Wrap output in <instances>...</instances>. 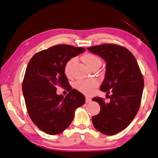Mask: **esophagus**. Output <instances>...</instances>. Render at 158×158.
I'll list each match as a JSON object with an SVG mask.
<instances>
[{
	"instance_id": "obj_1",
	"label": "esophagus",
	"mask_w": 158,
	"mask_h": 158,
	"mask_svg": "<svg viewBox=\"0 0 158 158\" xmlns=\"http://www.w3.org/2000/svg\"><path fill=\"white\" fill-rule=\"evenodd\" d=\"M85 102H86V103H89V102H91V98H89V97H86Z\"/></svg>"
}]
</instances>
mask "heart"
<instances>
[{"instance_id": "heart-1", "label": "heart", "mask_w": 158, "mask_h": 158, "mask_svg": "<svg viewBox=\"0 0 158 158\" xmlns=\"http://www.w3.org/2000/svg\"><path fill=\"white\" fill-rule=\"evenodd\" d=\"M82 59L83 62L87 64V66L89 68H91L94 65L101 64L100 58L98 57L97 56L92 54V53H85L82 56ZM76 62V58H72L68 60L64 65V73L66 76H69L71 73L73 65ZM99 84V82L96 79H91V80H78L76 82L75 87L79 91L82 92L85 94H90L94 91Z\"/></svg>"}]
</instances>
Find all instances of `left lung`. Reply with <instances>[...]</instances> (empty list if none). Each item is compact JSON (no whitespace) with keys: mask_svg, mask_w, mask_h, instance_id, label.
<instances>
[{"mask_svg":"<svg viewBox=\"0 0 158 158\" xmlns=\"http://www.w3.org/2000/svg\"><path fill=\"white\" fill-rule=\"evenodd\" d=\"M91 53L106 62L105 78L100 90L109 94L105 102L100 97L94 98L100 106V111L92 117L94 126L103 134L112 135L129 125L140 106L144 78L132 53L125 47L114 44H102L88 47Z\"/></svg>","mask_w":158,"mask_h":158,"instance_id":"left-lung-1","label":"left lung"}]
</instances>
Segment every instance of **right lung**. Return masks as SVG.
I'll return each instance as SVG.
<instances>
[{
	"label": "right lung",
	"mask_w": 158,
	"mask_h": 158,
	"mask_svg": "<svg viewBox=\"0 0 158 158\" xmlns=\"http://www.w3.org/2000/svg\"><path fill=\"white\" fill-rule=\"evenodd\" d=\"M82 47L58 44L35 53L29 60L22 89L27 112L35 125L44 133L57 135L70 125L75 111L85 98L72 89L64 73V65L85 52ZM65 87V97L56 94V87Z\"/></svg>",
	"instance_id": "right-lung-1"
}]
</instances>
